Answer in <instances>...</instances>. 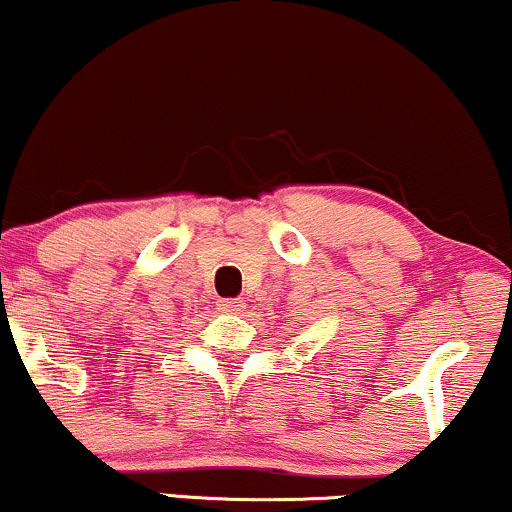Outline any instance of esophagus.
I'll return each instance as SVG.
<instances>
[{"label": "esophagus", "mask_w": 512, "mask_h": 512, "mask_svg": "<svg viewBox=\"0 0 512 512\" xmlns=\"http://www.w3.org/2000/svg\"><path fill=\"white\" fill-rule=\"evenodd\" d=\"M245 307L243 300H219V309L226 314H238Z\"/></svg>", "instance_id": "obj_1"}]
</instances>
